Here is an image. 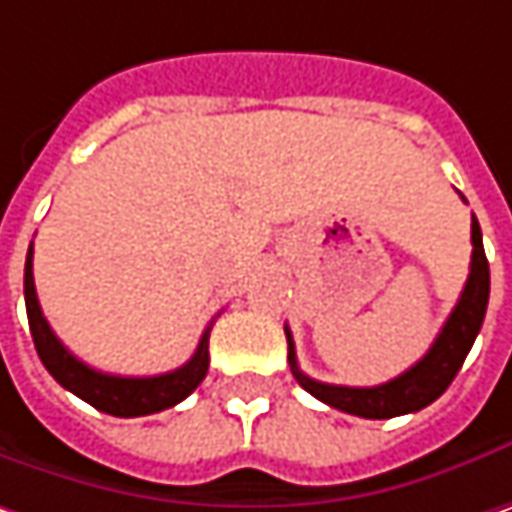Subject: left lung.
<instances>
[{
  "label": "left lung",
  "instance_id": "1",
  "mask_svg": "<svg viewBox=\"0 0 512 512\" xmlns=\"http://www.w3.org/2000/svg\"><path fill=\"white\" fill-rule=\"evenodd\" d=\"M487 298H490V263L484 255V243H481V226L473 217V257H470V275L464 283V292L458 298L456 309L450 312L447 323L441 326L433 346L427 349V355L415 367L401 372L398 378H392L387 384H378V387L323 384V381L309 378L306 372H300L295 341H292V332L286 326L289 367H292L295 381L309 395H315L318 401L335 407V410L358 415V418H395V415L424 410L453 384V378L458 375V369L464 364L470 346L476 341L478 329L484 323Z\"/></svg>",
  "mask_w": 512,
  "mask_h": 512
}]
</instances>
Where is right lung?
<instances>
[{"mask_svg": "<svg viewBox=\"0 0 512 512\" xmlns=\"http://www.w3.org/2000/svg\"><path fill=\"white\" fill-rule=\"evenodd\" d=\"M25 309H28L36 352H39L45 369L56 378V384H62L68 392H74L77 398L88 401L91 407L108 412V415L137 418V415L168 410V407L180 404L183 398H189L209 372V332H212L214 321L206 326L194 355L174 372L151 375V378H125V375L97 372L88 364H82L62 346V341L56 338L54 329L42 315L34 286V243L25 257Z\"/></svg>", "mask_w": 512, "mask_h": 512, "instance_id": "add662e5", "label": "right lung"}]
</instances>
